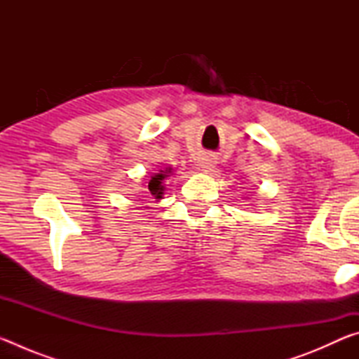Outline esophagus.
Returning a JSON list of instances; mask_svg holds the SVG:
<instances>
[{"mask_svg":"<svg viewBox=\"0 0 359 359\" xmlns=\"http://www.w3.org/2000/svg\"><path fill=\"white\" fill-rule=\"evenodd\" d=\"M203 169L205 172H214V169H215V161H214V158H204V161H203Z\"/></svg>","mask_w":359,"mask_h":359,"instance_id":"obj_1","label":"esophagus"}]
</instances>
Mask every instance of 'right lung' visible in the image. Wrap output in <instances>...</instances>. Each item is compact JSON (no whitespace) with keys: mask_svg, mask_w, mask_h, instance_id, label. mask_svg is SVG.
Masks as SVG:
<instances>
[{"mask_svg":"<svg viewBox=\"0 0 359 359\" xmlns=\"http://www.w3.org/2000/svg\"><path fill=\"white\" fill-rule=\"evenodd\" d=\"M171 175H172V168L171 166L166 168L165 171L160 169L158 172L151 174V177L149 180V194H150V196H154V199H156V201L163 199V194H165V191H166L165 180H168V177H171ZM147 209H150V208H147Z\"/></svg>","mask_w":359,"mask_h":359,"instance_id":"1","label":"right lung"}]
</instances>
